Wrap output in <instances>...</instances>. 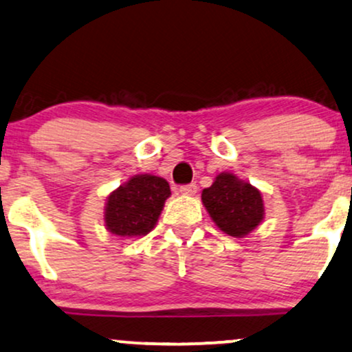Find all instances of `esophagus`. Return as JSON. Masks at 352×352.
<instances>
[{
  "label": "esophagus",
  "instance_id": "esophagus-1",
  "mask_svg": "<svg viewBox=\"0 0 352 352\" xmlns=\"http://www.w3.org/2000/svg\"><path fill=\"white\" fill-rule=\"evenodd\" d=\"M179 192H180L182 195H187V197H193V195L198 192V187H197V184L184 185V187H180Z\"/></svg>",
  "mask_w": 352,
  "mask_h": 352
}]
</instances>
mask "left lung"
Returning <instances> with one entry per match:
<instances>
[{"label": "left lung", "mask_w": 352, "mask_h": 352, "mask_svg": "<svg viewBox=\"0 0 352 352\" xmlns=\"http://www.w3.org/2000/svg\"><path fill=\"white\" fill-rule=\"evenodd\" d=\"M201 203L213 223L232 238H245L265 218L261 190L232 172L218 173L201 192Z\"/></svg>", "instance_id": "1"}]
</instances>
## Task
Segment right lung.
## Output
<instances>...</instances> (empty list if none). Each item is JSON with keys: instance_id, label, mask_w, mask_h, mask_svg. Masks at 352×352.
<instances>
[{"instance_id": "obj_1", "label": "right lung", "mask_w": 352, "mask_h": 352, "mask_svg": "<svg viewBox=\"0 0 352 352\" xmlns=\"http://www.w3.org/2000/svg\"><path fill=\"white\" fill-rule=\"evenodd\" d=\"M168 182L152 173H138L108 195L104 203V228L121 239L142 238L159 221L170 197Z\"/></svg>"}]
</instances>
